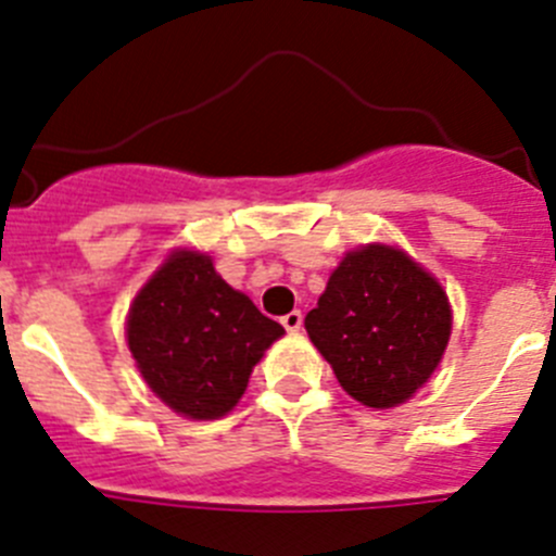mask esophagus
Segmentation results:
<instances>
[{"mask_svg": "<svg viewBox=\"0 0 556 556\" xmlns=\"http://www.w3.org/2000/svg\"><path fill=\"white\" fill-rule=\"evenodd\" d=\"M282 327L288 329V332H299V329H302V313L293 309V313L282 315Z\"/></svg>", "mask_w": 556, "mask_h": 556, "instance_id": "esophagus-1", "label": "esophagus"}]
</instances>
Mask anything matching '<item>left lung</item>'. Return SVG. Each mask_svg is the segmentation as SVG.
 <instances>
[{
	"instance_id": "left-lung-1",
	"label": "left lung",
	"mask_w": 556,
	"mask_h": 556,
	"mask_svg": "<svg viewBox=\"0 0 556 556\" xmlns=\"http://www.w3.org/2000/svg\"><path fill=\"white\" fill-rule=\"evenodd\" d=\"M304 329L349 396L388 409L432 377L452 307L438 279L402 249L368 243L340 260Z\"/></svg>"
}]
</instances>
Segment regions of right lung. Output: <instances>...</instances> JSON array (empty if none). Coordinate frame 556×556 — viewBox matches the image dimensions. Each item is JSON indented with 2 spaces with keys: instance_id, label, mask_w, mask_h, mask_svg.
<instances>
[{
  "instance_id": "1",
  "label": "right lung",
  "mask_w": 556,
  "mask_h": 556,
  "mask_svg": "<svg viewBox=\"0 0 556 556\" xmlns=\"http://www.w3.org/2000/svg\"><path fill=\"white\" fill-rule=\"evenodd\" d=\"M285 329L202 252L177 249L138 290L127 343L154 396L197 421L222 418L247 390L252 368Z\"/></svg>"
}]
</instances>
